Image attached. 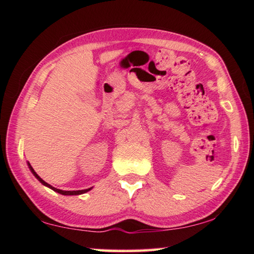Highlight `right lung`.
<instances>
[{"label":"right lung","instance_id":"add662e5","mask_svg":"<svg viewBox=\"0 0 254 254\" xmlns=\"http://www.w3.org/2000/svg\"><path fill=\"white\" fill-rule=\"evenodd\" d=\"M28 165H29V168H30V170H31V171H32V174L34 175V177H36L38 180H39V182H40L41 184H44L45 186L51 188V189H53V190L59 192V194H62V195H80V194H84V192H86V191L91 190V188H88V189H84V190H62V189L55 188V187L51 186V185H49V184H47L46 182H44V180H42V179L39 177V176L37 175L36 171L33 170V168L31 167V165H30V163H28Z\"/></svg>","mask_w":254,"mask_h":254}]
</instances>
